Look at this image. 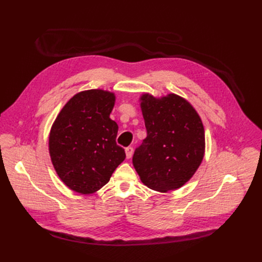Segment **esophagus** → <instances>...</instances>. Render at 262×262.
<instances>
[{"mask_svg":"<svg viewBox=\"0 0 262 262\" xmlns=\"http://www.w3.org/2000/svg\"><path fill=\"white\" fill-rule=\"evenodd\" d=\"M133 156V148L132 147H127L126 148V157L127 159H131Z\"/></svg>","mask_w":262,"mask_h":262,"instance_id":"1","label":"esophagus"}]
</instances>
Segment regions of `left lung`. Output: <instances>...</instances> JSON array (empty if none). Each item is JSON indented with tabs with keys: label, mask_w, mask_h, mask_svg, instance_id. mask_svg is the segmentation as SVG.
Segmentation results:
<instances>
[{
	"label": "left lung",
	"mask_w": 262,
	"mask_h": 262,
	"mask_svg": "<svg viewBox=\"0 0 262 262\" xmlns=\"http://www.w3.org/2000/svg\"><path fill=\"white\" fill-rule=\"evenodd\" d=\"M147 138L136 149L132 162L141 181L157 192L167 193L188 182L205 156V130L193 105L168 94L140 97Z\"/></svg>",
	"instance_id": "obj_1"
}]
</instances>
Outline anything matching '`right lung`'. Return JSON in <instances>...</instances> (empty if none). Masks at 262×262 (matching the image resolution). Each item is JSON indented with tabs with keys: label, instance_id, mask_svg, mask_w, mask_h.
<instances>
[{
	"label": "right lung",
	"instance_id": "obj_1",
	"mask_svg": "<svg viewBox=\"0 0 262 262\" xmlns=\"http://www.w3.org/2000/svg\"><path fill=\"white\" fill-rule=\"evenodd\" d=\"M115 100V94L108 91L80 92L60 110L50 130L53 167L74 192L96 193L126 158L116 144L117 123L110 118Z\"/></svg>",
	"mask_w": 262,
	"mask_h": 262
}]
</instances>
